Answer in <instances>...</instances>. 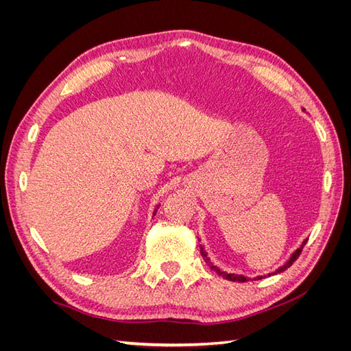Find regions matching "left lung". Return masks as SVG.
I'll list each match as a JSON object with an SVG mask.
<instances>
[{"instance_id":"left-lung-1","label":"left lung","mask_w":351,"mask_h":351,"mask_svg":"<svg viewBox=\"0 0 351 351\" xmlns=\"http://www.w3.org/2000/svg\"><path fill=\"white\" fill-rule=\"evenodd\" d=\"M306 241H307V239L302 243V246L299 247V249H297L293 254H291V256H290V259L289 261H287L284 265H282V267L281 268H278L277 271H275V272H272V274H268V277H271V275H275V274H280V272H282V271H285L287 268H290L291 267V265H293V262L297 259V258H299L300 256V253H302V250H303V246H304V244H306ZM200 254H202V256H204V259H205V262L209 265V267H210V269L212 271H215L218 275H219V277H222V278H226V280H230V281H237V282H244V281H246L247 278L246 277H244V275H237V274H228V272H226V271H222V269H219L218 267H217V265H214V263H212L210 262V259L208 258V253L205 252V249L204 247H202L200 246ZM263 277H256V278H253V280H262Z\"/></svg>"}]
</instances>
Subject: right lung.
Listing matches in <instances>:
<instances>
[{
    "label": "right lung",
    "instance_id": "1",
    "mask_svg": "<svg viewBox=\"0 0 351 351\" xmlns=\"http://www.w3.org/2000/svg\"><path fill=\"white\" fill-rule=\"evenodd\" d=\"M156 208H159V206H156ZM155 214H156V209H155V212H154V215H155Z\"/></svg>",
    "mask_w": 351,
    "mask_h": 351
}]
</instances>
